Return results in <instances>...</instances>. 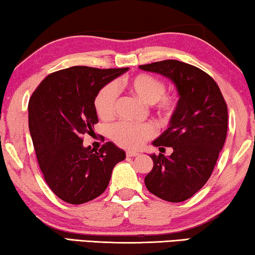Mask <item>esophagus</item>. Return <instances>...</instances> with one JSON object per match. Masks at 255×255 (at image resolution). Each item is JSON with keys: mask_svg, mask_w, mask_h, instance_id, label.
<instances>
[{"mask_svg": "<svg viewBox=\"0 0 255 255\" xmlns=\"http://www.w3.org/2000/svg\"><path fill=\"white\" fill-rule=\"evenodd\" d=\"M139 153L135 152V150H127V156L128 157H134V156H138Z\"/></svg>", "mask_w": 255, "mask_h": 255, "instance_id": "34e87169", "label": "esophagus"}]
</instances>
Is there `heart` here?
<instances>
[{
	"mask_svg": "<svg viewBox=\"0 0 255 255\" xmlns=\"http://www.w3.org/2000/svg\"><path fill=\"white\" fill-rule=\"evenodd\" d=\"M124 86L145 103H149L162 119L170 120L178 107V97L165 93V83L149 73H138L125 79ZM119 91L114 83L100 88L94 99V108L98 116L103 121L112 120L116 114ZM155 134L152 124H131L119 122L110 128L109 135L113 141L124 148H138L146 140Z\"/></svg>",
	"mask_w": 255,
	"mask_h": 255,
	"instance_id": "obj_1",
	"label": "heart"
}]
</instances>
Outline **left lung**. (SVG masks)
Returning a JSON list of instances; mask_svg holds the SVG:
<instances>
[{
  "label": "left lung",
  "mask_w": 255,
  "mask_h": 255,
  "mask_svg": "<svg viewBox=\"0 0 255 255\" xmlns=\"http://www.w3.org/2000/svg\"><path fill=\"white\" fill-rule=\"evenodd\" d=\"M139 68L168 77L179 94L170 125L153 142L161 153L150 155L154 165L145 185L165 201H185L207 183L223 148L227 102L215 80L194 65L165 60ZM164 146L174 149L170 157L161 154Z\"/></svg>",
  "instance_id": "left-lung-1"
}]
</instances>
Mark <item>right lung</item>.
Listing matches in <instances>:
<instances>
[{"instance_id":"obj_1","label":"right lung","mask_w":255,"mask_h":255,"mask_svg":"<svg viewBox=\"0 0 255 255\" xmlns=\"http://www.w3.org/2000/svg\"><path fill=\"white\" fill-rule=\"evenodd\" d=\"M128 68L71 66L48 75L28 102V127L36 160L50 190L71 205L88 202L108 186L113 169L125 158L113 142L99 150L83 146L98 123L95 95Z\"/></svg>"}]
</instances>
